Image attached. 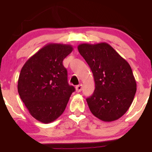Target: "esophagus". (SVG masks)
I'll return each instance as SVG.
<instances>
[{"label":"esophagus","instance_id":"esophagus-1","mask_svg":"<svg viewBox=\"0 0 152 152\" xmlns=\"http://www.w3.org/2000/svg\"><path fill=\"white\" fill-rule=\"evenodd\" d=\"M81 90H82V84H79L76 86V92H81Z\"/></svg>","mask_w":152,"mask_h":152}]
</instances>
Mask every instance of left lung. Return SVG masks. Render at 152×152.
Instances as JSON below:
<instances>
[{"label":"left lung","instance_id":"8db88e82","mask_svg":"<svg viewBox=\"0 0 152 152\" xmlns=\"http://www.w3.org/2000/svg\"><path fill=\"white\" fill-rule=\"evenodd\" d=\"M78 50L95 81L94 94L86 99L91 112L104 121L118 119L129 109L137 91L130 65L107 43H82Z\"/></svg>","mask_w":152,"mask_h":152}]
</instances>
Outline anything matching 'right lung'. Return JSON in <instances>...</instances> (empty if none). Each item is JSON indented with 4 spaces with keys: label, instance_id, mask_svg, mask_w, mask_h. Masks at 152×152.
Instances as JSON below:
<instances>
[{
    "label": "right lung",
    "instance_id": "add662e5",
    "mask_svg": "<svg viewBox=\"0 0 152 152\" xmlns=\"http://www.w3.org/2000/svg\"><path fill=\"white\" fill-rule=\"evenodd\" d=\"M71 45L48 43L25 63L18 81L20 99L34 118L44 124L64 113L75 91L68 83L63 60L71 53Z\"/></svg>",
    "mask_w": 152,
    "mask_h": 152
}]
</instances>
